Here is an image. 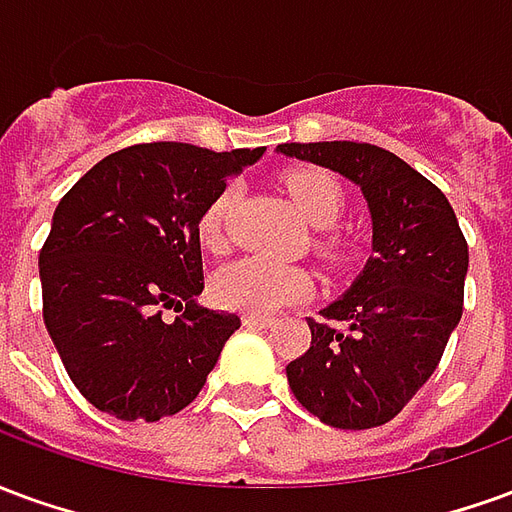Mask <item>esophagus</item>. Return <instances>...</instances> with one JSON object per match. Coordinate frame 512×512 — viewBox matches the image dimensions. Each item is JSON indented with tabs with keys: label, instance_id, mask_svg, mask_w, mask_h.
I'll list each match as a JSON object with an SVG mask.
<instances>
[{
	"label": "esophagus",
	"instance_id": "esophagus-1",
	"mask_svg": "<svg viewBox=\"0 0 512 512\" xmlns=\"http://www.w3.org/2000/svg\"><path fill=\"white\" fill-rule=\"evenodd\" d=\"M241 321H244V326H249V329H266V326L274 323V318H271V315H252V312H246Z\"/></svg>",
	"mask_w": 512,
	"mask_h": 512
}]
</instances>
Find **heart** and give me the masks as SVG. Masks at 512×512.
Returning <instances> with one entry per match:
<instances>
[{
    "label": "heart",
    "instance_id": "b5f03b06",
    "mask_svg": "<svg viewBox=\"0 0 512 512\" xmlns=\"http://www.w3.org/2000/svg\"><path fill=\"white\" fill-rule=\"evenodd\" d=\"M285 189L312 227H321V230L332 227L343 213V189L337 178L323 169H293L290 175H285ZM233 205L235 189L227 186L202 211L197 233H200V244L208 252L224 249L227 219L233 213ZM211 293L227 310L271 315L310 293V274L288 263L266 260V257H241L213 274Z\"/></svg>",
    "mask_w": 512,
    "mask_h": 512
}]
</instances>
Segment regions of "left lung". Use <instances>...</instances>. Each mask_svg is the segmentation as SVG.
<instances>
[{
    "label": "left lung",
    "instance_id": "left-lung-1",
    "mask_svg": "<svg viewBox=\"0 0 512 512\" xmlns=\"http://www.w3.org/2000/svg\"><path fill=\"white\" fill-rule=\"evenodd\" d=\"M277 153L359 186L373 257L310 323V348L285 373L310 414L340 430L397 417L439 365L463 312L469 246L455 211L403 158L365 142H288Z\"/></svg>",
    "mask_w": 512,
    "mask_h": 512
}]
</instances>
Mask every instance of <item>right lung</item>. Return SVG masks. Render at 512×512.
<instances>
[{
	"mask_svg": "<svg viewBox=\"0 0 512 512\" xmlns=\"http://www.w3.org/2000/svg\"><path fill=\"white\" fill-rule=\"evenodd\" d=\"M263 153L134 145L98 161L60 200L38 260L43 321L98 411L158 422L200 395L241 318L197 301V224L227 180ZM164 309L181 315L164 322Z\"/></svg>",
	"mask_w": 512,
	"mask_h": 512,
	"instance_id": "add662e5",
	"label": "right lung"
}]
</instances>
